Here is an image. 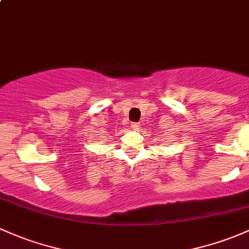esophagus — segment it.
Instances as JSON below:
<instances>
[{
  "mask_svg": "<svg viewBox=\"0 0 249 249\" xmlns=\"http://www.w3.org/2000/svg\"><path fill=\"white\" fill-rule=\"evenodd\" d=\"M139 127H140V124H138V122H132V124H130V128H132V129L136 130L139 129Z\"/></svg>",
  "mask_w": 249,
  "mask_h": 249,
  "instance_id": "esophagus-1",
  "label": "esophagus"
}]
</instances>
